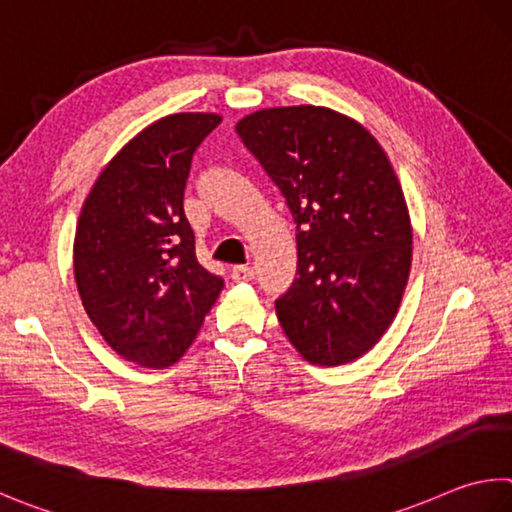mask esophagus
Wrapping results in <instances>:
<instances>
[{
    "mask_svg": "<svg viewBox=\"0 0 512 512\" xmlns=\"http://www.w3.org/2000/svg\"><path fill=\"white\" fill-rule=\"evenodd\" d=\"M230 275L235 282H250L255 277V271L250 266H232Z\"/></svg>",
    "mask_w": 512,
    "mask_h": 512,
    "instance_id": "obj_1",
    "label": "esophagus"
}]
</instances>
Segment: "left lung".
<instances>
[{"label":"left lung","mask_w":512,"mask_h":512,"mask_svg":"<svg viewBox=\"0 0 512 512\" xmlns=\"http://www.w3.org/2000/svg\"><path fill=\"white\" fill-rule=\"evenodd\" d=\"M237 134L297 224V277L275 300L286 338L311 365H345L383 338L412 266L401 183L378 141L327 107H273Z\"/></svg>","instance_id":"obj_1"}]
</instances>
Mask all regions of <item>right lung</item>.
<instances>
[{
    "label": "right lung",
    "instance_id": "1",
    "mask_svg": "<svg viewBox=\"0 0 512 512\" xmlns=\"http://www.w3.org/2000/svg\"><path fill=\"white\" fill-rule=\"evenodd\" d=\"M219 123L217 114L156 120L107 163L82 206L73 241L80 300L134 365H174L224 288L197 262L183 212L192 156Z\"/></svg>",
    "mask_w": 512,
    "mask_h": 512
}]
</instances>
